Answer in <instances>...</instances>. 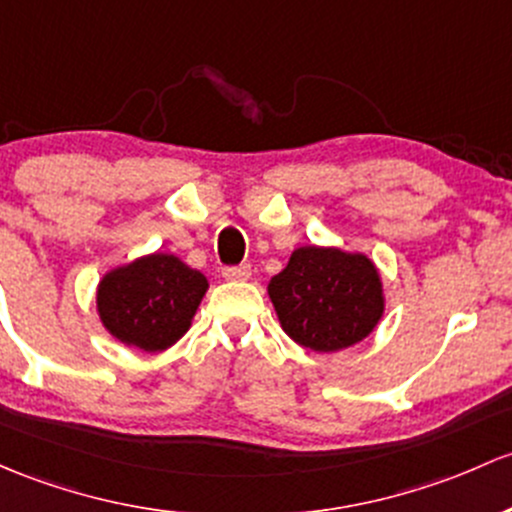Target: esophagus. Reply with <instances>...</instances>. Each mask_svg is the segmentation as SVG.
I'll return each instance as SVG.
<instances>
[{"label":"esophagus","instance_id":"34e87169","mask_svg":"<svg viewBox=\"0 0 512 512\" xmlns=\"http://www.w3.org/2000/svg\"><path fill=\"white\" fill-rule=\"evenodd\" d=\"M252 274L250 265H235V267H223V277L230 279V282H240V279H247Z\"/></svg>","mask_w":512,"mask_h":512}]
</instances>
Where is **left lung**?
<instances>
[{
    "label": "left lung",
    "instance_id": "8db88e82",
    "mask_svg": "<svg viewBox=\"0 0 512 512\" xmlns=\"http://www.w3.org/2000/svg\"><path fill=\"white\" fill-rule=\"evenodd\" d=\"M267 292L289 338L319 353L363 341L385 309L383 282L373 262L336 247L294 250Z\"/></svg>",
    "mask_w": 512,
    "mask_h": 512
}]
</instances>
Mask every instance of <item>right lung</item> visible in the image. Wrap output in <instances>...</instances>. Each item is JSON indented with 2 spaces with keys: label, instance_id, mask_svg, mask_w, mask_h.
Returning <instances> with one entry per match:
<instances>
[{
  "label": "right lung",
  "instance_id": "obj_1",
  "mask_svg": "<svg viewBox=\"0 0 512 512\" xmlns=\"http://www.w3.org/2000/svg\"><path fill=\"white\" fill-rule=\"evenodd\" d=\"M208 282L174 255H147L105 274L98 311L107 331L127 346L164 351L191 326Z\"/></svg>",
  "mask_w": 512,
  "mask_h": 512
}]
</instances>
